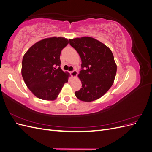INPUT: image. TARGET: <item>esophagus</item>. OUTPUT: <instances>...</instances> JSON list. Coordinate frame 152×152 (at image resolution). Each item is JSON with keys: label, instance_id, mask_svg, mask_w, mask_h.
I'll return each instance as SVG.
<instances>
[{"label": "esophagus", "instance_id": "obj_1", "mask_svg": "<svg viewBox=\"0 0 152 152\" xmlns=\"http://www.w3.org/2000/svg\"><path fill=\"white\" fill-rule=\"evenodd\" d=\"M70 74L72 76L73 78H75L77 75V70H73L70 72Z\"/></svg>", "mask_w": 152, "mask_h": 152}]
</instances>
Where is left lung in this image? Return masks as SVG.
Listing matches in <instances>:
<instances>
[{
    "instance_id": "8db88e82",
    "label": "left lung",
    "mask_w": 152,
    "mask_h": 152,
    "mask_svg": "<svg viewBox=\"0 0 152 152\" xmlns=\"http://www.w3.org/2000/svg\"><path fill=\"white\" fill-rule=\"evenodd\" d=\"M69 42L82 61L78 77L82 87L75 92L76 97L86 102L102 97L113 85L116 75L117 65L112 50L91 37L69 39Z\"/></svg>"
}]
</instances>
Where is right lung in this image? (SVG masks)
<instances>
[{
  "label": "right lung",
  "mask_w": 152,
  "mask_h": 152,
  "mask_svg": "<svg viewBox=\"0 0 152 152\" xmlns=\"http://www.w3.org/2000/svg\"><path fill=\"white\" fill-rule=\"evenodd\" d=\"M68 40L61 37L45 38L34 44L24 54L21 75L27 87L36 97L55 100L70 73L60 68L61 50Z\"/></svg>",
  "instance_id": "right-lung-1"
}]
</instances>
